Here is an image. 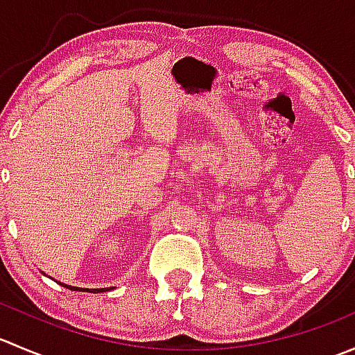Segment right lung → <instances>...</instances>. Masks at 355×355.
Masks as SVG:
<instances>
[{"mask_svg":"<svg viewBox=\"0 0 355 355\" xmlns=\"http://www.w3.org/2000/svg\"><path fill=\"white\" fill-rule=\"evenodd\" d=\"M63 285V284H62ZM63 287H67V288H70V290H82V288H78V287H70V285H63ZM113 287H110V288H84V292H106V290H111Z\"/></svg>","mask_w":355,"mask_h":355,"instance_id":"obj_1","label":"right lung"}]
</instances>
